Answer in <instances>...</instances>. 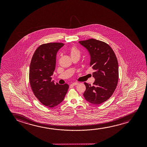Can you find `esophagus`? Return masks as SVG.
Segmentation results:
<instances>
[{
	"instance_id": "1",
	"label": "esophagus",
	"mask_w": 147,
	"mask_h": 147,
	"mask_svg": "<svg viewBox=\"0 0 147 147\" xmlns=\"http://www.w3.org/2000/svg\"><path fill=\"white\" fill-rule=\"evenodd\" d=\"M78 84V83L77 82H74V83H72L71 84V85L72 86H75V85H77Z\"/></svg>"
}]
</instances>
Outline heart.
Masks as SVG:
<instances>
[{"mask_svg": "<svg viewBox=\"0 0 147 147\" xmlns=\"http://www.w3.org/2000/svg\"><path fill=\"white\" fill-rule=\"evenodd\" d=\"M70 54L71 57L76 56H80V52L79 51L78 49L75 47H73L70 50Z\"/></svg>", "mask_w": 147, "mask_h": 147, "instance_id": "obj_1", "label": "heart"}]
</instances>
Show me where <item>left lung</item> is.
<instances>
[{"label":"left lung","mask_w":147,"mask_h":147,"mask_svg":"<svg viewBox=\"0 0 147 147\" xmlns=\"http://www.w3.org/2000/svg\"><path fill=\"white\" fill-rule=\"evenodd\" d=\"M90 56V66L95 71L93 85L84 82L83 94L86 100L98 105L109 99L115 91L119 80V65L117 57L107 43L93 38L79 42Z\"/></svg>","instance_id":"left-lung-1"}]
</instances>
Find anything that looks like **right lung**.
Instances as JSON below:
<instances>
[{
    "label": "right lung",
    "instance_id": "right-lung-1",
    "mask_svg": "<svg viewBox=\"0 0 147 147\" xmlns=\"http://www.w3.org/2000/svg\"><path fill=\"white\" fill-rule=\"evenodd\" d=\"M64 45L60 42L40 45L34 52L30 62L29 80L32 89L38 100L49 107L62 102L68 90V84L60 85L51 80L57 53Z\"/></svg>",
    "mask_w": 147,
    "mask_h": 147
}]
</instances>
